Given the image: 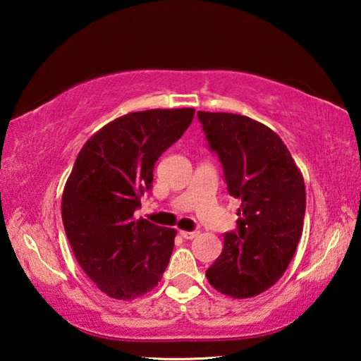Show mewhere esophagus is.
Instances as JSON below:
<instances>
[{"mask_svg":"<svg viewBox=\"0 0 361 361\" xmlns=\"http://www.w3.org/2000/svg\"><path fill=\"white\" fill-rule=\"evenodd\" d=\"M180 235L183 237V239L191 240V239H194V237L199 235V231H180Z\"/></svg>","mask_w":361,"mask_h":361,"instance_id":"1","label":"esophagus"}]
</instances>
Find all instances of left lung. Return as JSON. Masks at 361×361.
Wrapping results in <instances>:
<instances>
[{
    "mask_svg": "<svg viewBox=\"0 0 361 361\" xmlns=\"http://www.w3.org/2000/svg\"><path fill=\"white\" fill-rule=\"evenodd\" d=\"M232 197L240 200L235 231L207 269L210 285L232 298H252L283 276L296 252L305 213V188L276 132L247 116L197 111Z\"/></svg>",
    "mask_w": 361,
    "mask_h": 361,
    "instance_id": "left-lung-1",
    "label": "left lung"
}]
</instances>
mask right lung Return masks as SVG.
Here are the masks:
<instances>
[{
    "mask_svg": "<svg viewBox=\"0 0 361 361\" xmlns=\"http://www.w3.org/2000/svg\"><path fill=\"white\" fill-rule=\"evenodd\" d=\"M192 118V108L121 116L79 151L63 189V226L79 266L108 296H142L166 271L176 231L133 213L152 188L156 161Z\"/></svg>",
    "mask_w": 361,
    "mask_h": 361,
    "instance_id": "obj_1",
    "label": "right lung"
}]
</instances>
